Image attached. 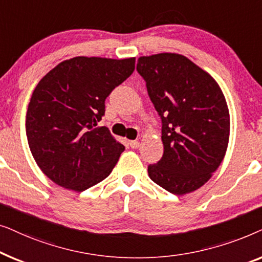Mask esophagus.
<instances>
[{"instance_id": "esophagus-1", "label": "esophagus", "mask_w": 262, "mask_h": 262, "mask_svg": "<svg viewBox=\"0 0 262 262\" xmlns=\"http://www.w3.org/2000/svg\"><path fill=\"white\" fill-rule=\"evenodd\" d=\"M128 145H130L132 149H137V148H139V145H141V143H139L138 141H130L128 142Z\"/></svg>"}]
</instances>
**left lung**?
I'll return each instance as SVG.
<instances>
[{
    "label": "left lung",
    "mask_w": 262,
    "mask_h": 262,
    "mask_svg": "<svg viewBox=\"0 0 262 262\" xmlns=\"http://www.w3.org/2000/svg\"><path fill=\"white\" fill-rule=\"evenodd\" d=\"M137 71L162 120L163 156L148 167L149 177L173 194L195 191L227 152L230 116L223 92L209 73L178 53L139 57Z\"/></svg>",
    "instance_id": "1"
}]
</instances>
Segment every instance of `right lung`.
I'll return each instance as SVG.
<instances>
[{
	"instance_id": "right-lung-1",
	"label": "right lung",
	"mask_w": 262,
	"mask_h": 262,
	"mask_svg": "<svg viewBox=\"0 0 262 262\" xmlns=\"http://www.w3.org/2000/svg\"><path fill=\"white\" fill-rule=\"evenodd\" d=\"M135 62L74 57L39 81L28 103L26 135L38 167L55 184L82 192L111 174L125 146L98 123L106 98L134 73Z\"/></svg>"
}]
</instances>
